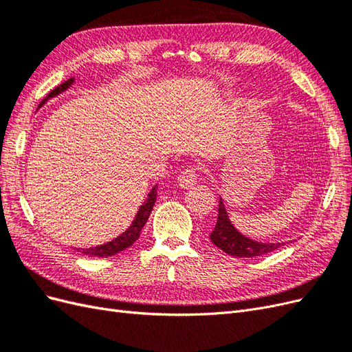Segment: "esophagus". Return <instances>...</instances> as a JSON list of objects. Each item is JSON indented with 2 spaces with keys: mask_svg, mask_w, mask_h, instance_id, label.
<instances>
[{
  "mask_svg": "<svg viewBox=\"0 0 352 352\" xmlns=\"http://www.w3.org/2000/svg\"><path fill=\"white\" fill-rule=\"evenodd\" d=\"M197 182V168H186L177 177V185L182 189H189Z\"/></svg>",
  "mask_w": 352,
  "mask_h": 352,
  "instance_id": "1",
  "label": "esophagus"
}]
</instances>
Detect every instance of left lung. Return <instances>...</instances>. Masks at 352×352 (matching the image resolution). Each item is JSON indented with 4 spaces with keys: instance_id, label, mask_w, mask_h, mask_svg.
I'll use <instances>...</instances> for the list:
<instances>
[{
    "instance_id": "8db88e82",
    "label": "left lung",
    "mask_w": 352,
    "mask_h": 352,
    "mask_svg": "<svg viewBox=\"0 0 352 352\" xmlns=\"http://www.w3.org/2000/svg\"><path fill=\"white\" fill-rule=\"evenodd\" d=\"M210 239L223 252L233 255V257H241V258L260 257V255L269 254L282 247V245H285L283 242H276V243L258 242L242 235V233L232 225L225 207V202H223L221 198L219 199L217 223L211 232Z\"/></svg>"
}]
</instances>
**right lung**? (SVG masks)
Instances as JSON below:
<instances>
[{"instance_id":"add662e5","label":"right lung","mask_w":352,"mask_h":352,"mask_svg":"<svg viewBox=\"0 0 352 352\" xmlns=\"http://www.w3.org/2000/svg\"><path fill=\"white\" fill-rule=\"evenodd\" d=\"M73 83H74V78L66 80L65 83H61L60 87H57L56 89H52L50 92L48 97L39 104L38 110L42 107V105H45L50 100L58 97V95L63 94V92L69 91L73 87ZM155 198H157V185H154L151 188V190H150V192H148V195L144 199L141 207L138 208V212L135 214V217H133V220L131 223V226L127 228L123 233H120V235L117 236V238H114V239H111L109 242H105V243L97 245V247L73 248V250L83 254V255H87V257H111V255H116V254L124 251L126 248H129L131 245H133L135 241L140 238L141 230L145 226L148 217H150V214H151V210L154 207Z\"/></svg>"}]
</instances>
